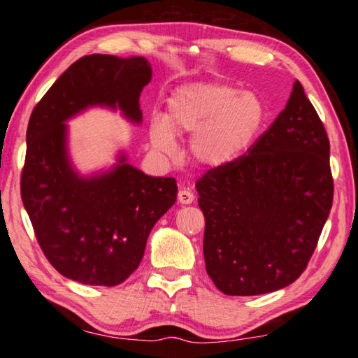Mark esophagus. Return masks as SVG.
Listing matches in <instances>:
<instances>
[{
	"label": "esophagus",
	"mask_w": 358,
	"mask_h": 358,
	"mask_svg": "<svg viewBox=\"0 0 358 358\" xmlns=\"http://www.w3.org/2000/svg\"><path fill=\"white\" fill-rule=\"evenodd\" d=\"M178 202L180 203H185V205H189L194 202V194L187 189V187H181L178 191Z\"/></svg>",
	"instance_id": "obj_1"
}]
</instances>
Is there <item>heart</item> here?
I'll list each match as a JSON object with an SVG mask.
<instances>
[{"instance_id":"heart-1","label":"heart","mask_w":358,"mask_h":358,"mask_svg":"<svg viewBox=\"0 0 358 358\" xmlns=\"http://www.w3.org/2000/svg\"><path fill=\"white\" fill-rule=\"evenodd\" d=\"M264 121L256 94L221 83H192L178 88L167 102L166 118L153 115L150 141L156 150L171 151L173 137L196 136L191 145L202 164L220 166L243 151Z\"/></svg>"}]
</instances>
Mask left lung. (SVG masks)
I'll return each instance as SVG.
<instances>
[{
    "mask_svg": "<svg viewBox=\"0 0 358 358\" xmlns=\"http://www.w3.org/2000/svg\"><path fill=\"white\" fill-rule=\"evenodd\" d=\"M205 268L226 295H260L299 278L333 203L330 142L301 83L245 155L197 180Z\"/></svg>",
    "mask_w": 358,
    "mask_h": 358,
    "instance_id": "obj_1",
    "label": "left lung"
}]
</instances>
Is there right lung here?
<instances>
[{
    "mask_svg": "<svg viewBox=\"0 0 358 358\" xmlns=\"http://www.w3.org/2000/svg\"><path fill=\"white\" fill-rule=\"evenodd\" d=\"M147 58L87 55L71 64L33 108L22 169V201L53 268L90 286H117L134 273L157 220L175 203L177 181L126 164L80 178L66 156V124L94 104L141 121L138 96L151 80Z\"/></svg>",
    "mask_w": 358,
    "mask_h": 358,
    "instance_id": "add662e5",
    "label": "right lung"
}]
</instances>
